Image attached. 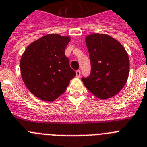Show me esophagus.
I'll list each match as a JSON object with an SVG mask.
<instances>
[{
    "mask_svg": "<svg viewBox=\"0 0 147 147\" xmlns=\"http://www.w3.org/2000/svg\"><path fill=\"white\" fill-rule=\"evenodd\" d=\"M76 77L78 78L80 77V76H81V71H80V70H77V71H76Z\"/></svg>",
    "mask_w": 147,
    "mask_h": 147,
    "instance_id": "esophagus-1",
    "label": "esophagus"
}]
</instances>
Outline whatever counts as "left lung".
Masks as SVG:
<instances>
[{"label": "left lung", "instance_id": "1", "mask_svg": "<svg viewBox=\"0 0 147 147\" xmlns=\"http://www.w3.org/2000/svg\"><path fill=\"white\" fill-rule=\"evenodd\" d=\"M85 42L90 57V76L82 78L84 86L94 96L110 98L123 88L129 75V58L124 47L104 34H91Z\"/></svg>", "mask_w": 147, "mask_h": 147}]
</instances>
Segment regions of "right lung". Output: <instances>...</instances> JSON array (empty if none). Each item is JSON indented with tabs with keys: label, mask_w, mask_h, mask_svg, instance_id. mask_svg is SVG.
<instances>
[{
	"label": "right lung",
	"mask_w": 147,
	"mask_h": 147,
	"mask_svg": "<svg viewBox=\"0 0 147 147\" xmlns=\"http://www.w3.org/2000/svg\"><path fill=\"white\" fill-rule=\"evenodd\" d=\"M70 38L47 34L27 47L20 60L22 80L29 91L45 101H53L65 92L76 71L65 49Z\"/></svg>",
	"instance_id": "1"
}]
</instances>
